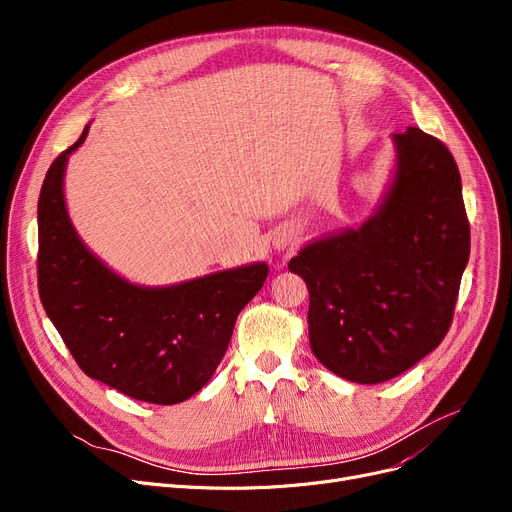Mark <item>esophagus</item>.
Instances as JSON below:
<instances>
[{"label":"esophagus","instance_id":"1","mask_svg":"<svg viewBox=\"0 0 512 512\" xmlns=\"http://www.w3.org/2000/svg\"><path fill=\"white\" fill-rule=\"evenodd\" d=\"M286 245H288V240H286V238H282V240L278 238V240H276V247H278V249H284Z\"/></svg>","mask_w":512,"mask_h":512}]
</instances>
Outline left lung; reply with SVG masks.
I'll return each instance as SVG.
<instances>
[{
    "label": "left lung",
    "instance_id": "1",
    "mask_svg": "<svg viewBox=\"0 0 512 512\" xmlns=\"http://www.w3.org/2000/svg\"><path fill=\"white\" fill-rule=\"evenodd\" d=\"M396 174L357 230L311 242L288 270L309 288V342L319 363L357 384L411 369L450 330L471 230L448 147L411 126L394 134Z\"/></svg>",
    "mask_w": 512,
    "mask_h": 512
}]
</instances>
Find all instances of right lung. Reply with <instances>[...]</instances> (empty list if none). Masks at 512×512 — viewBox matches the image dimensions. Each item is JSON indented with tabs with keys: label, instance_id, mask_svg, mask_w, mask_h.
<instances>
[{
	"label": "right lung",
	"instance_id": "right-lung-1",
	"mask_svg": "<svg viewBox=\"0 0 512 512\" xmlns=\"http://www.w3.org/2000/svg\"><path fill=\"white\" fill-rule=\"evenodd\" d=\"M49 166L39 195V297L76 365L89 378L153 405L199 392L220 365L238 313L261 290L267 265L253 263L168 288L134 286L76 236L64 203L68 155Z\"/></svg>",
	"mask_w": 512,
	"mask_h": 512
}]
</instances>
